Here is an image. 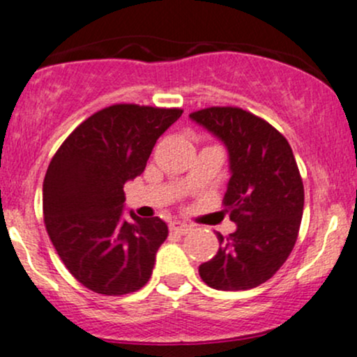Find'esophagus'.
Masks as SVG:
<instances>
[{"instance_id":"34e87169","label":"esophagus","mask_w":357,"mask_h":357,"mask_svg":"<svg viewBox=\"0 0 357 357\" xmlns=\"http://www.w3.org/2000/svg\"><path fill=\"white\" fill-rule=\"evenodd\" d=\"M169 230L172 234H179V236H185V234L190 232L191 227L186 225V223H183V222L174 220V222L169 223Z\"/></svg>"}]
</instances>
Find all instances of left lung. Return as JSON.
Wrapping results in <instances>:
<instances>
[{"label":"left lung","instance_id":"8db88e82","mask_svg":"<svg viewBox=\"0 0 357 357\" xmlns=\"http://www.w3.org/2000/svg\"><path fill=\"white\" fill-rule=\"evenodd\" d=\"M190 119L222 140L230 179L223 205L236 232L217 234L220 248L199 266L206 284L222 291L268 281L295 248L303 215V183L288 140L268 121L234 107H211Z\"/></svg>","mask_w":357,"mask_h":357}]
</instances>
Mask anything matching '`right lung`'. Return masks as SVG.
Here are the masks:
<instances>
[{"mask_svg":"<svg viewBox=\"0 0 357 357\" xmlns=\"http://www.w3.org/2000/svg\"><path fill=\"white\" fill-rule=\"evenodd\" d=\"M179 108L113 105L64 140L44 179L45 229L69 273L100 295L120 296L147 283L167 237L159 217L125 218L123 185L146 169L155 142Z\"/></svg>","mask_w":357,"mask_h":357,"instance_id":"1","label":"right lung"}]
</instances>
